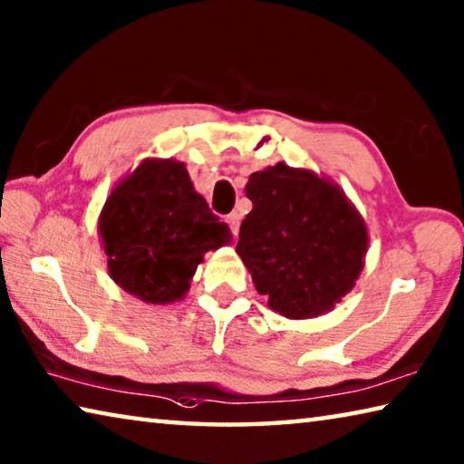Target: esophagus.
<instances>
[{
  "mask_svg": "<svg viewBox=\"0 0 464 464\" xmlns=\"http://www.w3.org/2000/svg\"><path fill=\"white\" fill-rule=\"evenodd\" d=\"M239 223H241V215L239 213H231L229 217H227V225L231 227V231H233L235 237H237V233H239Z\"/></svg>",
  "mask_w": 464,
  "mask_h": 464,
  "instance_id": "34e87169",
  "label": "esophagus"
}]
</instances>
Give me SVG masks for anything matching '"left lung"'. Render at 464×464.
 <instances>
[{
    "label": "left lung",
    "mask_w": 464,
    "mask_h": 464,
    "mask_svg": "<svg viewBox=\"0 0 464 464\" xmlns=\"http://www.w3.org/2000/svg\"><path fill=\"white\" fill-rule=\"evenodd\" d=\"M254 204L243 218L237 256L268 307L286 319L332 311L364 268L368 229L334 179L276 163L246 186Z\"/></svg>",
    "instance_id": "8db88e82"
}]
</instances>
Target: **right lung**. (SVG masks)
<instances>
[{"label": "right lung", "mask_w": 464, "mask_h": 464, "mask_svg": "<svg viewBox=\"0 0 464 464\" xmlns=\"http://www.w3.org/2000/svg\"><path fill=\"white\" fill-rule=\"evenodd\" d=\"M98 235L110 278L149 304L182 301L204 254L231 243L184 163L160 157H147L112 188Z\"/></svg>", "instance_id": "obj_1"}]
</instances>
